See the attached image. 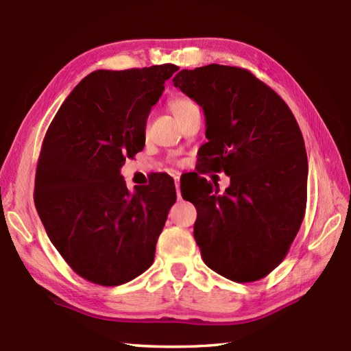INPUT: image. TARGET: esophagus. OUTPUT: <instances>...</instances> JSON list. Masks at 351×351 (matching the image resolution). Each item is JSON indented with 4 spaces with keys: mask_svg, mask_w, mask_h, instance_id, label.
I'll list each match as a JSON object with an SVG mask.
<instances>
[{
    "mask_svg": "<svg viewBox=\"0 0 351 351\" xmlns=\"http://www.w3.org/2000/svg\"><path fill=\"white\" fill-rule=\"evenodd\" d=\"M175 187H176V195L178 197L181 196V182H180V176H175Z\"/></svg>",
    "mask_w": 351,
    "mask_h": 351,
    "instance_id": "esophagus-1",
    "label": "esophagus"
}]
</instances>
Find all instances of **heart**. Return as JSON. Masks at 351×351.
Wrapping results in <instances>:
<instances>
[{"mask_svg":"<svg viewBox=\"0 0 351 351\" xmlns=\"http://www.w3.org/2000/svg\"><path fill=\"white\" fill-rule=\"evenodd\" d=\"M195 106H196V103L189 97H184V95H180V97H173L170 100V109H171V112L175 114L176 119L187 111H190V109Z\"/></svg>","mask_w":351,"mask_h":351,"instance_id":"heart-1","label":"heart"}]
</instances>
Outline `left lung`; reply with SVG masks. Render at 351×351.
Instances as JSON below:
<instances>
[{
    "label": "left lung",
    "instance_id": "8db88e82",
    "mask_svg": "<svg viewBox=\"0 0 351 351\" xmlns=\"http://www.w3.org/2000/svg\"><path fill=\"white\" fill-rule=\"evenodd\" d=\"M173 85L204 109L202 167L231 180L221 193L199 178L196 193H185L197 211L193 234L204 262L237 283L263 278L283 262L304 219L307 155L298 123L243 68L182 70Z\"/></svg>",
    "mask_w": 351,
    "mask_h": 351
}]
</instances>
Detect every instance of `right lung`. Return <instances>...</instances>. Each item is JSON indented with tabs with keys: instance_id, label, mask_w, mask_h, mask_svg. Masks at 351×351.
Instances as JSON below:
<instances>
[{
	"instance_id": "obj_1",
	"label": "right lung",
	"mask_w": 351,
	"mask_h": 351,
	"mask_svg": "<svg viewBox=\"0 0 351 351\" xmlns=\"http://www.w3.org/2000/svg\"><path fill=\"white\" fill-rule=\"evenodd\" d=\"M180 66L94 71L54 115L40 149L34 205L54 248L91 283L119 286L149 269L176 201L166 173L130 193L120 175L146 143V120Z\"/></svg>"
}]
</instances>
